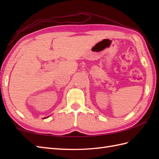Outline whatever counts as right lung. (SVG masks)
I'll return each instance as SVG.
<instances>
[{"label": "right lung", "mask_w": 159, "mask_h": 159, "mask_svg": "<svg viewBox=\"0 0 159 159\" xmlns=\"http://www.w3.org/2000/svg\"><path fill=\"white\" fill-rule=\"evenodd\" d=\"M48 117H49V116H48ZM45 118H46V117H44V119H45Z\"/></svg>", "instance_id": "1"}]
</instances>
